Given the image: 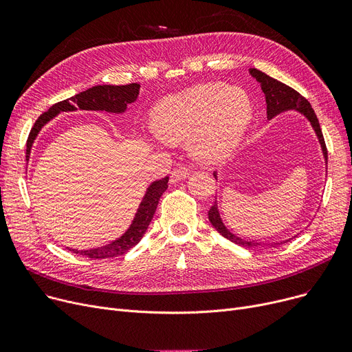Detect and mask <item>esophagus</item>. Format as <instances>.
Here are the masks:
<instances>
[{
  "mask_svg": "<svg viewBox=\"0 0 352 352\" xmlns=\"http://www.w3.org/2000/svg\"><path fill=\"white\" fill-rule=\"evenodd\" d=\"M190 170L186 168V166H178V168H175L173 173H171V182H178L181 179H186L188 175H190Z\"/></svg>",
  "mask_w": 352,
  "mask_h": 352,
  "instance_id": "obj_1",
  "label": "esophagus"
}]
</instances>
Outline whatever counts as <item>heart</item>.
Segmentation results:
<instances>
[{
    "instance_id": "heart-1",
    "label": "heart",
    "mask_w": 352,
    "mask_h": 352,
    "mask_svg": "<svg viewBox=\"0 0 352 352\" xmlns=\"http://www.w3.org/2000/svg\"><path fill=\"white\" fill-rule=\"evenodd\" d=\"M251 120L252 102L244 89L221 82L199 84L157 104L155 126L146 138L154 144L188 140L195 160L215 164L235 151Z\"/></svg>"
}]
</instances>
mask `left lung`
Returning <instances> with one entry per match:
<instances>
[{
	"mask_svg": "<svg viewBox=\"0 0 352 352\" xmlns=\"http://www.w3.org/2000/svg\"><path fill=\"white\" fill-rule=\"evenodd\" d=\"M250 74H251L252 78H255L258 82H260L261 89H263V92L265 94L267 118L272 120L274 117H276L278 114L285 113V111H291V109L297 111L298 114L304 116L308 120V122L311 124L314 133H316V135L318 138V142L321 145V150H322V155H324L325 164H328V153H327V146H325V141H324V137H322L321 126H320L318 118H317L316 113H314L311 104L300 94V92H297L295 89H292L291 87H288V85H285V84H283L280 81L271 78L270 76H267V74H264L260 69L250 68ZM214 177H215V179H218L217 171L214 173ZM208 219H210V223L212 224V227L221 235L226 236L227 239H230L231 243H234L236 245L245 247V248H256V247H264V245L278 247V245H281L284 243H288L289 239H291V238H288V239H284V241L260 243V241H256V239H245V238L238 236L236 234L231 232L227 228V226L224 224V221H223V218H221V214H219V210H218L217 199L214 202V206L208 211Z\"/></svg>",
	"mask_w": 352,
	"mask_h": 352,
	"instance_id": "1",
	"label": "left lung"
}]
</instances>
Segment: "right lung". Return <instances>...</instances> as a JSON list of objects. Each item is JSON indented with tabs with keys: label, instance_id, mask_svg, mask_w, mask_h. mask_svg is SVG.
Wrapping results in <instances>:
<instances>
[{
	"label": "right lung",
	"instance_id": "obj_1",
	"mask_svg": "<svg viewBox=\"0 0 352 352\" xmlns=\"http://www.w3.org/2000/svg\"><path fill=\"white\" fill-rule=\"evenodd\" d=\"M140 87L141 85L135 82L128 85H96L80 92L77 96L71 97L69 100H64L54 104L47 113H44L35 121L31 129L27 140V162L30 161L35 138L38 137L43 126L48 124L54 117H57L60 113L77 111L78 108L87 111H107L109 114H124L126 105L137 101L140 94ZM166 188H168V177L154 181L148 186L131 224H129L126 231L121 236L114 239V241H111L109 244H105L102 247L89 250H76L68 247L67 248L74 254H80L82 256L92 258V260H105V258H116L125 254L141 241V238L144 236L155 214L158 201Z\"/></svg>",
	"mask_w": 352,
	"mask_h": 352
}]
</instances>
